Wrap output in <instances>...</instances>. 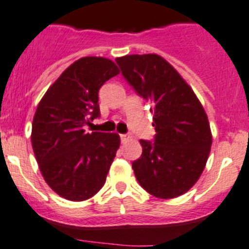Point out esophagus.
Instances as JSON below:
<instances>
[{
  "instance_id": "34e87169",
  "label": "esophagus",
  "mask_w": 249,
  "mask_h": 249,
  "mask_svg": "<svg viewBox=\"0 0 249 249\" xmlns=\"http://www.w3.org/2000/svg\"><path fill=\"white\" fill-rule=\"evenodd\" d=\"M129 139H130V135H126V134H120V140H122V142H126Z\"/></svg>"
}]
</instances>
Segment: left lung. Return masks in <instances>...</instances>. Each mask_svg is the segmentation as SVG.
Here are the masks:
<instances>
[{"label": "left lung", "mask_w": 249, "mask_h": 249, "mask_svg": "<svg viewBox=\"0 0 249 249\" xmlns=\"http://www.w3.org/2000/svg\"><path fill=\"white\" fill-rule=\"evenodd\" d=\"M115 61L127 82L152 104L155 143L140 140L142 155L132 162L136 179L156 198H177L198 182L206 166L213 135L205 109L160 55H125Z\"/></svg>", "instance_id": "8db88e82"}]
</instances>
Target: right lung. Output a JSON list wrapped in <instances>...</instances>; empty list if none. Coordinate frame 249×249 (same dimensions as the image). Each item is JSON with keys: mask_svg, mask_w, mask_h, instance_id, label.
Segmentation results:
<instances>
[{"mask_svg": "<svg viewBox=\"0 0 249 249\" xmlns=\"http://www.w3.org/2000/svg\"><path fill=\"white\" fill-rule=\"evenodd\" d=\"M119 72L107 57H81L49 87L36 107L30 135L34 155L49 187L67 200H87L106 183L120 136L86 132L83 126L99 117V88Z\"/></svg>", "mask_w": 249, "mask_h": 249, "instance_id": "right-lung-1", "label": "right lung"}]
</instances>
